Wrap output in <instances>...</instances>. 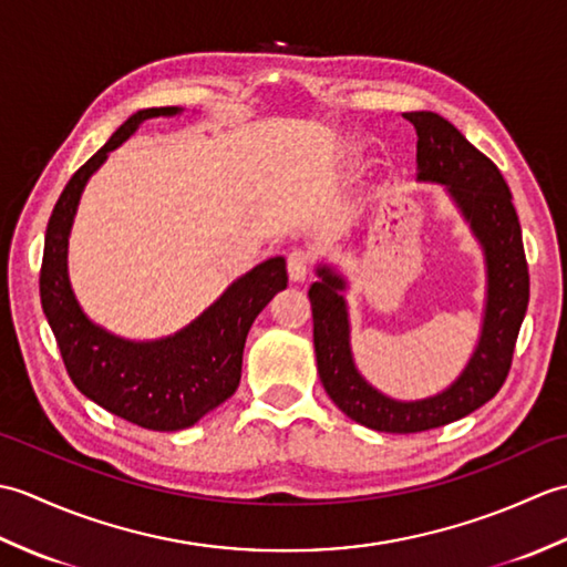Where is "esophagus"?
<instances>
[{
    "label": "esophagus",
    "mask_w": 567,
    "mask_h": 567,
    "mask_svg": "<svg viewBox=\"0 0 567 567\" xmlns=\"http://www.w3.org/2000/svg\"><path fill=\"white\" fill-rule=\"evenodd\" d=\"M309 270H311V258L307 250H292L290 256H287V275H290V280L295 285L305 282L309 277Z\"/></svg>",
    "instance_id": "34e87169"
}]
</instances>
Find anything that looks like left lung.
I'll use <instances>...</instances> for the list:
<instances>
[{"instance_id": "obj_1", "label": "left lung", "mask_w": 567, "mask_h": 567, "mask_svg": "<svg viewBox=\"0 0 567 567\" xmlns=\"http://www.w3.org/2000/svg\"><path fill=\"white\" fill-rule=\"evenodd\" d=\"M416 128V179L445 185L485 252L487 295L483 329L473 355L443 392L416 402L382 394L360 375L351 353V321L346 277L331 265H317L309 287L315 317V351L323 390L358 424L388 433H419L467 416L489 402L509 375L512 355L528 307V265L519 216L497 165L461 131L433 112H409Z\"/></svg>"}]
</instances>
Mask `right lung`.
Wrapping results in <instances>:
<instances>
[{"mask_svg": "<svg viewBox=\"0 0 567 567\" xmlns=\"http://www.w3.org/2000/svg\"><path fill=\"white\" fill-rule=\"evenodd\" d=\"M177 106L141 110L70 177L45 228L41 305L70 380L106 412L151 431H179L231 396L240 382L252 321L287 287L285 258H270L238 277L202 315L161 341H126L97 327L78 305L68 277V236L92 173L134 131Z\"/></svg>", "mask_w": 567, "mask_h": 567, "instance_id": "obj_1", "label": "right lung"}]
</instances>
